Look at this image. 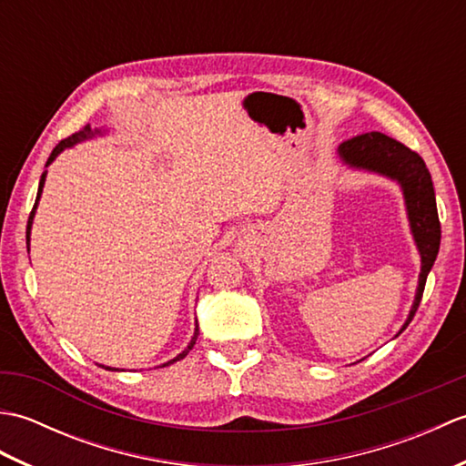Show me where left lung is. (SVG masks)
<instances>
[{
  "instance_id": "8db88e82",
  "label": "left lung",
  "mask_w": 466,
  "mask_h": 466,
  "mask_svg": "<svg viewBox=\"0 0 466 466\" xmlns=\"http://www.w3.org/2000/svg\"><path fill=\"white\" fill-rule=\"evenodd\" d=\"M339 154L342 162L356 170H366L390 177L402 187L404 204H407L409 224L412 238L420 252V274L412 309L400 332L407 329L417 312L427 276L437 260L441 246V222L437 212V198L431 180V172L422 157L410 147L392 140L380 132H369L340 144ZM399 332V334H400Z\"/></svg>"
}]
</instances>
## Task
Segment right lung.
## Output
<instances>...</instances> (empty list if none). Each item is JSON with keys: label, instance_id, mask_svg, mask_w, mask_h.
<instances>
[{"label": "right lung", "instance_id": "1", "mask_svg": "<svg viewBox=\"0 0 466 466\" xmlns=\"http://www.w3.org/2000/svg\"><path fill=\"white\" fill-rule=\"evenodd\" d=\"M106 134V130H92L90 126H86L84 130H80V132H76V134H72L69 137H66V140H62L59 142L56 147H54V152L49 154V157H47V162H46V166H49L52 164L56 157H57V154H62L66 147H72L74 144H77V142H84V140H90V137H96V136H104ZM46 174L47 172H44L42 174V180H39V187H37V198H35V204H34V210H32V214H29V220H27V230H25V240H27V252H29V234H32V224H34V216H35V208H37V202H39V198H42V190H44V184H46ZM198 320H196V329H194V336H192V340H190V344L186 346V349L176 356V359H172L170 362H166V364H174L176 360H182L184 356L190 352L192 349H194V344H196V339H198ZM164 364V366H166ZM102 369H106V370H117V369H112V366H104V364H100Z\"/></svg>", "mask_w": 466, "mask_h": 466}]
</instances>
